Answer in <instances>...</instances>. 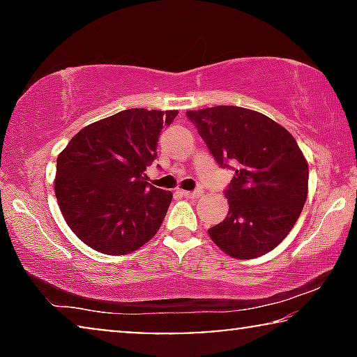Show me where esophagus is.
<instances>
[{
  "label": "esophagus",
  "instance_id": "obj_1",
  "mask_svg": "<svg viewBox=\"0 0 357 357\" xmlns=\"http://www.w3.org/2000/svg\"><path fill=\"white\" fill-rule=\"evenodd\" d=\"M182 195L185 198H190V199H197L202 197V192H188V190H183Z\"/></svg>",
  "mask_w": 357,
  "mask_h": 357
}]
</instances>
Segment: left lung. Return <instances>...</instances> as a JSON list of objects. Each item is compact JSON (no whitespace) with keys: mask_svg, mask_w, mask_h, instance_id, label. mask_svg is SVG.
I'll use <instances>...</instances> for the list:
<instances>
[{"mask_svg":"<svg viewBox=\"0 0 357 357\" xmlns=\"http://www.w3.org/2000/svg\"><path fill=\"white\" fill-rule=\"evenodd\" d=\"M219 167L232 169L229 213L208 229L229 257L247 260L280 245L307 199L309 164L294 136L260 112L234 105L187 112Z\"/></svg>","mask_w":357,"mask_h":357,"instance_id":"obj_1","label":"left lung"}]
</instances>
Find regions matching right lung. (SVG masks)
I'll use <instances>...</instances> for the list:
<instances>
[{
	"mask_svg": "<svg viewBox=\"0 0 357 357\" xmlns=\"http://www.w3.org/2000/svg\"><path fill=\"white\" fill-rule=\"evenodd\" d=\"M177 110L128 109L87 125L56 159L63 218L86 245L107 255L138 250L155 236L172 193L146 182L158 141Z\"/></svg>",
	"mask_w": 357,
	"mask_h": 357,
	"instance_id": "obj_1",
	"label": "right lung"
}]
</instances>
